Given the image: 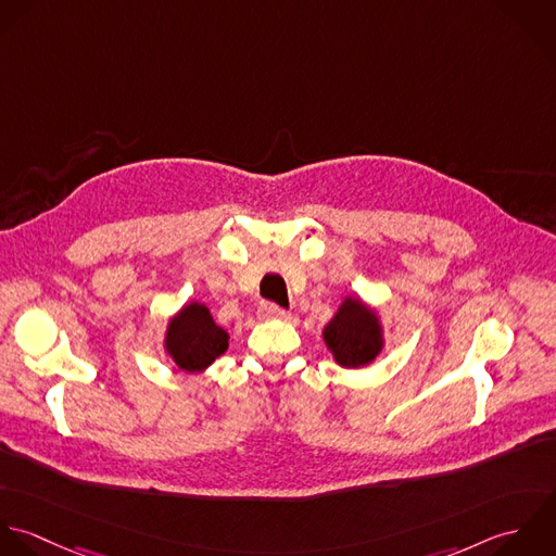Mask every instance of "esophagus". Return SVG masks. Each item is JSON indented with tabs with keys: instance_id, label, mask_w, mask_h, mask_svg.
Wrapping results in <instances>:
<instances>
[{
	"instance_id": "1",
	"label": "esophagus",
	"mask_w": 556,
	"mask_h": 556,
	"mask_svg": "<svg viewBox=\"0 0 556 556\" xmlns=\"http://www.w3.org/2000/svg\"><path fill=\"white\" fill-rule=\"evenodd\" d=\"M257 316H260L262 320H273V318H286L288 312H286L283 307L275 305V303H262L260 309H257Z\"/></svg>"
}]
</instances>
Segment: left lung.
<instances>
[{"mask_svg":"<svg viewBox=\"0 0 556 556\" xmlns=\"http://www.w3.org/2000/svg\"><path fill=\"white\" fill-rule=\"evenodd\" d=\"M325 341L343 367H361L376 358L382 339L376 314L361 301L348 299L325 329Z\"/></svg>","mask_w":556,"mask_h":556,"instance_id":"1","label":"left lung"}]
</instances>
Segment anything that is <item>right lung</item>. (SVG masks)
Returning <instances> with one entry per match:
<instances>
[{
	"label": "right lung",
	"mask_w": 556,
	"mask_h": 556,
	"mask_svg": "<svg viewBox=\"0 0 556 556\" xmlns=\"http://www.w3.org/2000/svg\"><path fill=\"white\" fill-rule=\"evenodd\" d=\"M165 345L180 369L202 371L227 350V333L204 305L191 303L169 323Z\"/></svg>",
	"instance_id": "add662e5"
}]
</instances>
